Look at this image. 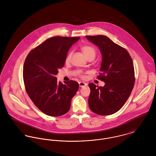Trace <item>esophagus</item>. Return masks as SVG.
I'll list each match as a JSON object with an SVG mask.
<instances>
[{"instance_id": "34e87169", "label": "esophagus", "mask_w": 156, "mask_h": 156, "mask_svg": "<svg viewBox=\"0 0 156 156\" xmlns=\"http://www.w3.org/2000/svg\"><path fill=\"white\" fill-rule=\"evenodd\" d=\"M79 87H80V88L84 87H85V86L87 85V83H85V82H80L79 83Z\"/></svg>"}]
</instances>
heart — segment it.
Instances as JSON below:
<instances>
[{
  "instance_id": "b5f03b06",
  "label": "heart",
  "mask_w": 156,
  "mask_h": 156,
  "mask_svg": "<svg viewBox=\"0 0 156 156\" xmlns=\"http://www.w3.org/2000/svg\"><path fill=\"white\" fill-rule=\"evenodd\" d=\"M81 50L82 51L83 53L85 55V56L87 57V58H88L90 56H95V50L94 47L88 45H83L81 47ZM72 54L73 52L72 51H69L66 56V62H69L71 56H72Z\"/></svg>"
}]
</instances>
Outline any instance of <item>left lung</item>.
Returning <instances> with one entry per match:
<instances>
[{"instance_id":"left-lung-1","label":"left lung","mask_w":156,"mask_h":156,"mask_svg":"<svg viewBox=\"0 0 156 156\" xmlns=\"http://www.w3.org/2000/svg\"><path fill=\"white\" fill-rule=\"evenodd\" d=\"M97 45L101 55V74L98 79L104 87L89 83L90 109L100 115H109L118 111L129 97L134 85L133 63L129 52L105 35L86 36Z\"/></svg>"}]
</instances>
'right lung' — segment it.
I'll use <instances>...</instances> for the list:
<instances>
[{"label": "right lung", "mask_w": 156, "mask_h": 156, "mask_svg": "<svg viewBox=\"0 0 156 156\" xmlns=\"http://www.w3.org/2000/svg\"><path fill=\"white\" fill-rule=\"evenodd\" d=\"M80 37H54L33 49L23 66L26 90L34 105L47 115L59 116L69 110L79 89L75 81H57L56 75L64 67L67 53Z\"/></svg>", "instance_id": "obj_1"}]
</instances>
